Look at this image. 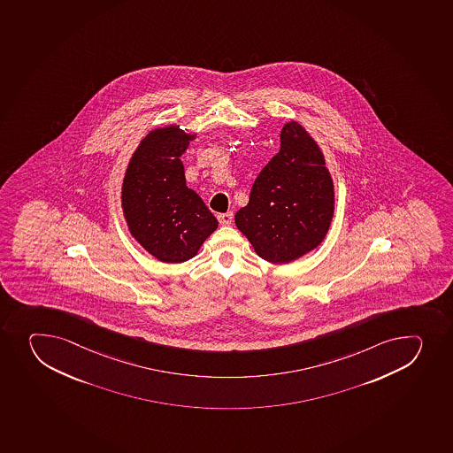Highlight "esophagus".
<instances>
[{
	"instance_id": "34e87169",
	"label": "esophagus",
	"mask_w": 453,
	"mask_h": 453,
	"mask_svg": "<svg viewBox=\"0 0 453 453\" xmlns=\"http://www.w3.org/2000/svg\"><path fill=\"white\" fill-rule=\"evenodd\" d=\"M219 221L224 226H229L234 221V212H224V214H219Z\"/></svg>"
}]
</instances>
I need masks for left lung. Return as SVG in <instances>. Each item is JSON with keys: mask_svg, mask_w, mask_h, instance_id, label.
<instances>
[{"mask_svg": "<svg viewBox=\"0 0 453 453\" xmlns=\"http://www.w3.org/2000/svg\"><path fill=\"white\" fill-rule=\"evenodd\" d=\"M325 157L296 121L280 131V149L252 184L247 206L234 223L257 254L287 265L313 251L326 236L335 192Z\"/></svg>", "mask_w": 453, "mask_h": 453, "instance_id": "obj_1", "label": "left lung"}]
</instances>
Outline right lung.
Here are the masks:
<instances>
[{"label":"right lung","mask_w":453,"mask_h":453,"mask_svg":"<svg viewBox=\"0 0 453 453\" xmlns=\"http://www.w3.org/2000/svg\"><path fill=\"white\" fill-rule=\"evenodd\" d=\"M195 137L180 126L150 131L133 153L122 181L128 230L162 263L190 260L219 227L201 196L186 186L180 157Z\"/></svg>","instance_id":"right-lung-1"}]
</instances>
